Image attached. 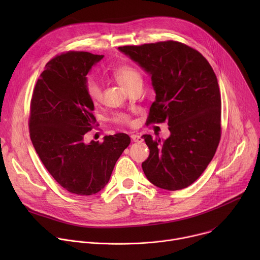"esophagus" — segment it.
Listing matches in <instances>:
<instances>
[{"label":"esophagus","mask_w":260,"mask_h":260,"mask_svg":"<svg viewBox=\"0 0 260 260\" xmlns=\"http://www.w3.org/2000/svg\"><path fill=\"white\" fill-rule=\"evenodd\" d=\"M131 139L134 141V142H142V138L138 135H132L131 136Z\"/></svg>","instance_id":"esophagus-1"}]
</instances>
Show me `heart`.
Returning a JSON list of instances; mask_svg holds the SVG:
<instances>
[{"label": "heart", "instance_id": "b5f03b06", "mask_svg": "<svg viewBox=\"0 0 260 260\" xmlns=\"http://www.w3.org/2000/svg\"><path fill=\"white\" fill-rule=\"evenodd\" d=\"M116 80L127 90L132 89L137 85H142L143 78L141 73L129 64H123L116 68L113 72ZM84 88L86 94L93 103H100L103 96V89L100 82L93 76H87L84 81ZM114 123L121 125H129L132 123V117L129 114L124 112L114 113L111 118Z\"/></svg>", "mask_w": 260, "mask_h": 260}]
</instances>
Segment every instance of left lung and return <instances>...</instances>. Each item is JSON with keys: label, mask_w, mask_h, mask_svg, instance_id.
I'll use <instances>...</instances> for the list:
<instances>
[{"label": "left lung", "mask_w": 260, "mask_h": 260, "mask_svg": "<svg viewBox=\"0 0 260 260\" xmlns=\"http://www.w3.org/2000/svg\"><path fill=\"white\" fill-rule=\"evenodd\" d=\"M151 75L155 90L146 124L167 122V140L144 135L149 156L147 179L171 191L188 187L207 169L221 138V96L217 77L201 52L177 41L121 46Z\"/></svg>", "instance_id": "8db88e82"}]
</instances>
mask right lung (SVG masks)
I'll return each instance as SVG.
<instances>
[{"instance_id":"obj_1","label":"right lung","mask_w":260,"mask_h":260,"mask_svg":"<svg viewBox=\"0 0 260 260\" xmlns=\"http://www.w3.org/2000/svg\"><path fill=\"white\" fill-rule=\"evenodd\" d=\"M103 57L86 51L55 55L46 63L30 100L28 127L37 154L61 187L79 196L105 187L131 143L123 133L106 136L102 143H84L86 133L99 125L84 81Z\"/></svg>"}]
</instances>
